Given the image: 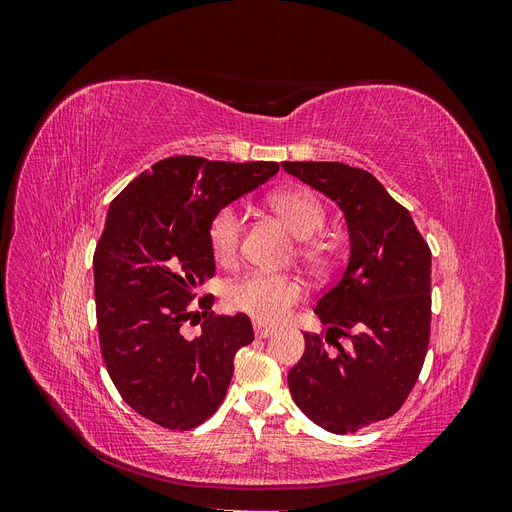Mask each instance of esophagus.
I'll return each instance as SVG.
<instances>
[{"instance_id":"34e87169","label":"esophagus","mask_w":512,"mask_h":512,"mask_svg":"<svg viewBox=\"0 0 512 512\" xmlns=\"http://www.w3.org/2000/svg\"><path fill=\"white\" fill-rule=\"evenodd\" d=\"M254 335H256L258 339H267V337L273 335V329H271V327H265V324H260V322H254Z\"/></svg>"}]
</instances>
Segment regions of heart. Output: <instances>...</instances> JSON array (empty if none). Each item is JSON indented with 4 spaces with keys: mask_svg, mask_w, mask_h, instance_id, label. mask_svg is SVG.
<instances>
[{
    "mask_svg": "<svg viewBox=\"0 0 512 512\" xmlns=\"http://www.w3.org/2000/svg\"><path fill=\"white\" fill-rule=\"evenodd\" d=\"M269 203L299 239L316 237L327 222V207L316 192L307 188L275 192ZM241 237L243 213L237 205H226L213 215L209 224V247L220 265H232L237 260ZM301 256L312 265H322L327 260V247L320 243H305L301 247ZM303 294L305 286L299 277L250 273L230 282L224 299L232 312L250 316L260 324H277L286 318L290 307L303 299Z\"/></svg>",
    "mask_w": 512,
    "mask_h": 512,
    "instance_id": "obj_1",
    "label": "heart"
}]
</instances>
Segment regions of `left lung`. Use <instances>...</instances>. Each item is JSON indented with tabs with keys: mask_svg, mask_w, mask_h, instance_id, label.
<instances>
[{
	"mask_svg": "<svg viewBox=\"0 0 512 512\" xmlns=\"http://www.w3.org/2000/svg\"><path fill=\"white\" fill-rule=\"evenodd\" d=\"M282 168L335 200L350 237L348 265L314 309L327 331L303 335L305 352L288 386L316 425L354 433L393 416L421 374L431 327V252L410 211L367 170L342 162ZM342 336L350 347L338 344Z\"/></svg>",
	"mask_w": 512,
	"mask_h": 512,
	"instance_id": "8db88e82",
	"label": "left lung"
}]
</instances>
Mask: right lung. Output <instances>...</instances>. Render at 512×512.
I'll use <instances>...</instances> for the list:
<instances>
[{"mask_svg": "<svg viewBox=\"0 0 512 512\" xmlns=\"http://www.w3.org/2000/svg\"><path fill=\"white\" fill-rule=\"evenodd\" d=\"M277 170V162L175 156L108 207L94 254L100 348L123 401L160 427L205 423L226 397L237 350L252 344L250 318L215 316L211 294L198 299L200 335L188 339L181 329L194 314V288L215 273L211 218Z\"/></svg>", "mask_w": 512, "mask_h": 512, "instance_id": "right-lung-1", "label": "right lung"}]
</instances>
